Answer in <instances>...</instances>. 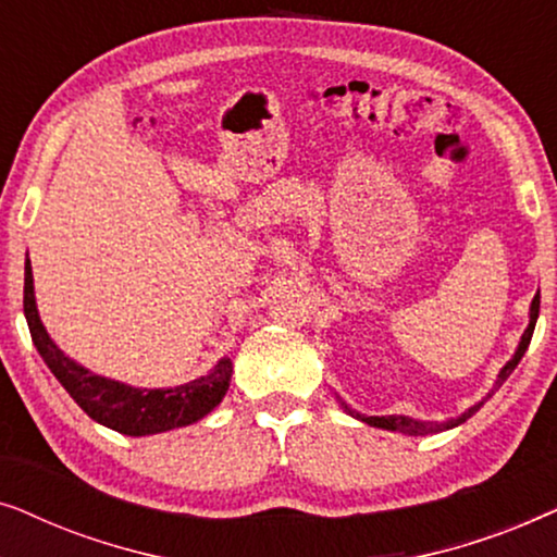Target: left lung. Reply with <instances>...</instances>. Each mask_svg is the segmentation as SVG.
<instances>
[{"instance_id": "obj_1", "label": "left lung", "mask_w": 557, "mask_h": 557, "mask_svg": "<svg viewBox=\"0 0 557 557\" xmlns=\"http://www.w3.org/2000/svg\"><path fill=\"white\" fill-rule=\"evenodd\" d=\"M537 314H540V292L535 294V299H532V307H530V324H528V330H524V334H522V342H520V347H517V352H515V357L512 360H509L505 368H502V372H499V377H497V385H494V391H497V387L505 383V380L512 375V370L517 368V362L522 360V355H524V349H528V345H530V339H532V332H535V322H537ZM492 391V393H494ZM490 393V395H492ZM484 403H479V406H474V408H469L467 413L463 416H459V418H451V421H446V423H425V421H413V418H406V416H360V413H355V410H349L347 406V410L352 416H357L360 418V421H364L368 425H375V429H385V431H398V433H406V436H429V433H438V431H446V429H454V425H459V423H463L467 421V418H471L476 413L479 408H482Z\"/></svg>"}]
</instances>
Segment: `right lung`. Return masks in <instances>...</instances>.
Instances as JSON below:
<instances>
[{"label": "right lung", "mask_w": 557, "mask_h": 557, "mask_svg": "<svg viewBox=\"0 0 557 557\" xmlns=\"http://www.w3.org/2000/svg\"><path fill=\"white\" fill-rule=\"evenodd\" d=\"M25 317L37 352L42 355L45 364L60 380V385L71 393V398L94 421L126 433V436H147V433L180 429V425L200 421L223 400L227 383H231L233 362L227 357L215 364L210 375L180 387H166V391H139V387H128L116 380L98 377L94 372L83 370L52 345L40 317H37L29 258L25 261Z\"/></svg>", "instance_id": "add662e5"}]
</instances>
